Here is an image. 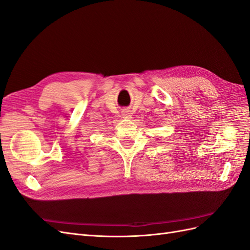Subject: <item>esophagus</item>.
<instances>
[{
    "mask_svg": "<svg viewBox=\"0 0 250 250\" xmlns=\"http://www.w3.org/2000/svg\"><path fill=\"white\" fill-rule=\"evenodd\" d=\"M122 116H123V118H125V119H129V118L131 117L130 111L127 110V109L123 110V111H122Z\"/></svg>",
    "mask_w": 250,
    "mask_h": 250,
    "instance_id": "1",
    "label": "esophagus"
}]
</instances>
